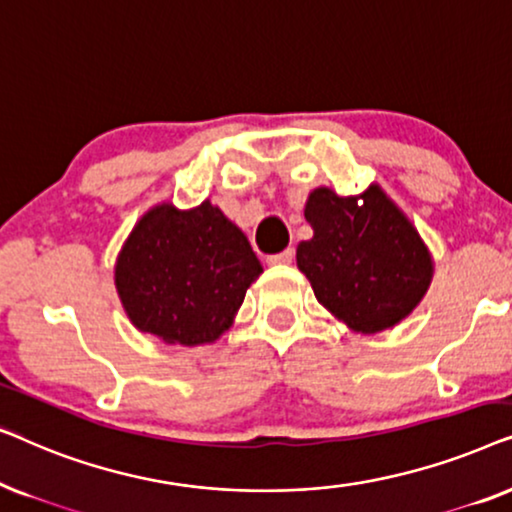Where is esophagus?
Returning a JSON list of instances; mask_svg holds the SVG:
<instances>
[{"instance_id":"34e87169","label":"esophagus","mask_w":512,"mask_h":512,"mask_svg":"<svg viewBox=\"0 0 512 512\" xmlns=\"http://www.w3.org/2000/svg\"><path fill=\"white\" fill-rule=\"evenodd\" d=\"M293 256H296V251L289 247V249L279 251V254L268 256V263L270 265H289V263H293Z\"/></svg>"}]
</instances>
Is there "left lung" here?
<instances>
[{"label":"left lung","mask_w":512,"mask_h":512,"mask_svg":"<svg viewBox=\"0 0 512 512\" xmlns=\"http://www.w3.org/2000/svg\"><path fill=\"white\" fill-rule=\"evenodd\" d=\"M305 219L314 237L298 244V268L319 303L354 331L398 324L429 289L433 265L422 237L377 186L361 198L317 188Z\"/></svg>","instance_id":"obj_1"}]
</instances>
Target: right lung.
<instances>
[{"label":"right lung","instance_id":"obj_1","mask_svg":"<svg viewBox=\"0 0 512 512\" xmlns=\"http://www.w3.org/2000/svg\"><path fill=\"white\" fill-rule=\"evenodd\" d=\"M263 268L235 223L202 202L142 216L116 263V289L139 331L193 347L226 331Z\"/></svg>","mask_w":512,"mask_h":512}]
</instances>
